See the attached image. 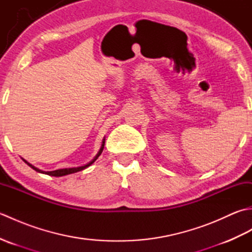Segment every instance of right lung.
<instances>
[{
    "label": "right lung",
    "mask_w": 252,
    "mask_h": 252,
    "mask_svg": "<svg viewBox=\"0 0 252 252\" xmlns=\"http://www.w3.org/2000/svg\"><path fill=\"white\" fill-rule=\"evenodd\" d=\"M104 146H105V137L103 138V141H101V146H100V148H99V151H98V153H97V155H96V156L91 160L90 162H88L87 164H84V165H81V167H76V168H65V169H58V170H54V171H43V170H40L39 168H36V167H34V165H32L31 163H29L28 161H27V160H25L24 158H21L24 160V161L29 165L30 168H32L33 170H35L36 172H39V173H43V174H47V175H51V176H63V175H68V174H71V173H76V172H79V171H82V170H84L85 168H88V167H90L91 164H92L96 159H97L99 156H100V154L103 153V149H104Z\"/></svg>",
    "instance_id": "right-lung-1"
}]
</instances>
